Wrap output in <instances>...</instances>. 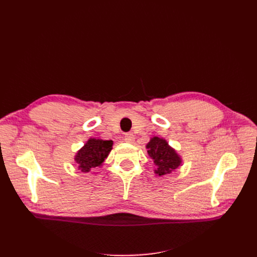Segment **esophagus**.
Returning a JSON list of instances; mask_svg holds the SVG:
<instances>
[{
  "label": "esophagus",
  "mask_w": 257,
  "mask_h": 257,
  "mask_svg": "<svg viewBox=\"0 0 257 257\" xmlns=\"http://www.w3.org/2000/svg\"><path fill=\"white\" fill-rule=\"evenodd\" d=\"M124 141H125L128 144H133L134 141H135V137H134L133 134L128 133V134H125V136H124Z\"/></svg>",
  "instance_id": "obj_1"
}]
</instances>
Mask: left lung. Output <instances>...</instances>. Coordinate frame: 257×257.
Masks as SVG:
<instances>
[{"mask_svg":"<svg viewBox=\"0 0 257 257\" xmlns=\"http://www.w3.org/2000/svg\"><path fill=\"white\" fill-rule=\"evenodd\" d=\"M146 149L157 167L154 169L155 175L161 177L169 175L182 164L181 155L169 146L165 138L153 136L147 144Z\"/></svg>","mask_w":257,"mask_h":257,"instance_id":"left-lung-1","label":"left lung"}]
</instances>
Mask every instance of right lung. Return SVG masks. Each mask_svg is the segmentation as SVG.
<instances>
[{
  "label": "right lung",
  "instance_id": "right-lung-1",
  "mask_svg": "<svg viewBox=\"0 0 257 257\" xmlns=\"http://www.w3.org/2000/svg\"><path fill=\"white\" fill-rule=\"evenodd\" d=\"M112 141L89 138L74 157L78 169L81 170V173H89L92 169L103 166L104 161L112 149Z\"/></svg>",
  "mask_w": 257,
  "mask_h": 257
}]
</instances>
